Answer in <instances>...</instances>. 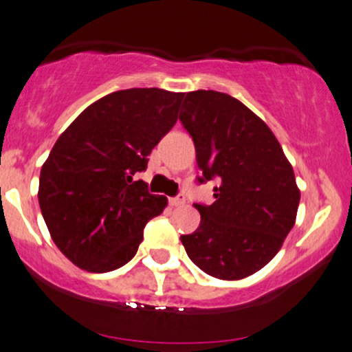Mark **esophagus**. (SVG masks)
Returning <instances> with one entry per match:
<instances>
[{
	"mask_svg": "<svg viewBox=\"0 0 352 352\" xmlns=\"http://www.w3.org/2000/svg\"><path fill=\"white\" fill-rule=\"evenodd\" d=\"M168 203H170L172 206H182V204H185V197L180 193V195H177V197L168 198Z\"/></svg>",
	"mask_w": 352,
	"mask_h": 352,
	"instance_id": "34e87169",
	"label": "esophagus"
}]
</instances>
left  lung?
Returning a JSON list of instances; mask_svg holds the SVG:
<instances>
[{
	"instance_id": "left-lung-1",
	"label": "left lung",
	"mask_w": 352,
	"mask_h": 352,
	"mask_svg": "<svg viewBox=\"0 0 352 352\" xmlns=\"http://www.w3.org/2000/svg\"><path fill=\"white\" fill-rule=\"evenodd\" d=\"M180 122L214 203H193L199 228L182 235L186 255L209 276L247 278L273 260L291 232L300 191L273 131L242 102L217 91L185 96Z\"/></svg>"
}]
</instances>
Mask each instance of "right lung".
<instances>
[{
  "mask_svg": "<svg viewBox=\"0 0 352 352\" xmlns=\"http://www.w3.org/2000/svg\"><path fill=\"white\" fill-rule=\"evenodd\" d=\"M184 94L124 89L89 105L42 166L38 204L53 242L81 270L107 273L136 255L144 226L167 206L135 180L172 130Z\"/></svg>",
  "mask_w": 352,
  "mask_h": 352,
  "instance_id": "1",
  "label": "right lung"
}]
</instances>
